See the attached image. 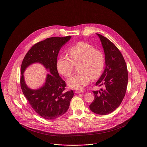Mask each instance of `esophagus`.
<instances>
[{
	"label": "esophagus",
	"instance_id": "1",
	"mask_svg": "<svg viewBox=\"0 0 147 147\" xmlns=\"http://www.w3.org/2000/svg\"><path fill=\"white\" fill-rule=\"evenodd\" d=\"M83 92V91H82V90H76V91H75V93H76V94L81 93V92Z\"/></svg>",
	"mask_w": 147,
	"mask_h": 147
}]
</instances>
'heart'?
Here are the masks:
<instances>
[{
    "label": "heart",
    "instance_id": "b5f03b06",
    "mask_svg": "<svg viewBox=\"0 0 147 147\" xmlns=\"http://www.w3.org/2000/svg\"><path fill=\"white\" fill-rule=\"evenodd\" d=\"M69 57L61 55L57 59L56 66L59 72L65 77L72 73L75 65H78L80 73L67 80L70 88L81 90L88 85L91 78H98L105 65L104 53L88 43L80 42L72 45L68 49Z\"/></svg>",
    "mask_w": 147,
    "mask_h": 147
}]
</instances>
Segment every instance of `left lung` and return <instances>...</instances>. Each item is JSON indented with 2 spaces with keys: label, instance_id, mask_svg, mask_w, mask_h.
I'll return each mask as SVG.
<instances>
[{
  "label": "left lung",
  "instance_id": "obj_1",
  "mask_svg": "<svg viewBox=\"0 0 147 147\" xmlns=\"http://www.w3.org/2000/svg\"><path fill=\"white\" fill-rule=\"evenodd\" d=\"M101 42L105 56V68L96 83L103 86L101 91H93L95 98L90 110L99 115H107L119 107L125 95L128 81L127 66L124 59L110 40L96 33Z\"/></svg>",
  "mask_w": 147,
  "mask_h": 147
}]
</instances>
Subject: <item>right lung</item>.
I'll return each mask as SVG.
<instances>
[{
	"mask_svg": "<svg viewBox=\"0 0 147 147\" xmlns=\"http://www.w3.org/2000/svg\"><path fill=\"white\" fill-rule=\"evenodd\" d=\"M71 37H50L36 43L27 53L22 63L20 83L22 92L33 110L48 120L63 115L69 109L74 96L72 90L65 91L66 83L59 76L56 66L59 51ZM34 63H41L51 74L47 75L44 85L37 90L26 86L23 75L26 67Z\"/></svg>",
	"mask_w": 147,
	"mask_h": 147,
	"instance_id": "right-lung-1",
	"label": "right lung"
}]
</instances>
